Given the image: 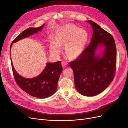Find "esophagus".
I'll return each instance as SVG.
<instances>
[{
    "mask_svg": "<svg viewBox=\"0 0 128 128\" xmlns=\"http://www.w3.org/2000/svg\"><path fill=\"white\" fill-rule=\"evenodd\" d=\"M62 65L63 68H64L66 67H67L68 63H66V62H62Z\"/></svg>",
    "mask_w": 128,
    "mask_h": 128,
    "instance_id": "esophagus-1",
    "label": "esophagus"
}]
</instances>
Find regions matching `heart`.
I'll use <instances>...</instances> for the list:
<instances>
[{"label":"heart","mask_w":128,"mask_h":128,"mask_svg":"<svg viewBox=\"0 0 128 128\" xmlns=\"http://www.w3.org/2000/svg\"><path fill=\"white\" fill-rule=\"evenodd\" d=\"M88 40V32L73 25H66L61 27L55 36V40L51 42L52 54L58 55L61 45L65 44V52L70 58H76L85 50Z\"/></svg>","instance_id":"heart-1"}]
</instances>
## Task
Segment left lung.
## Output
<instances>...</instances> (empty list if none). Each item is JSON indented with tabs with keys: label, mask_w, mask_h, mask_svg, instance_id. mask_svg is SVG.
Masks as SVG:
<instances>
[{
	"label": "left lung",
	"mask_w": 128,
	"mask_h": 128,
	"mask_svg": "<svg viewBox=\"0 0 128 128\" xmlns=\"http://www.w3.org/2000/svg\"><path fill=\"white\" fill-rule=\"evenodd\" d=\"M93 28L89 45L74 61L70 63L76 90L93 96L106 88L113 81L116 68V49L113 36L92 20L86 21ZM102 48L100 54L97 50Z\"/></svg>",
	"instance_id": "1"
}]
</instances>
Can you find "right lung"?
Here are the masks:
<instances>
[{"label":"right lung","instance_id":"right-lung-1","mask_svg":"<svg viewBox=\"0 0 128 128\" xmlns=\"http://www.w3.org/2000/svg\"><path fill=\"white\" fill-rule=\"evenodd\" d=\"M44 25L37 28H28L24 30L12 42L10 52L14 43L41 31ZM10 56L14 78L18 86L22 90L31 96L40 98H48L55 93L58 82L63 70L60 61L54 63H47L45 68L40 75L35 78H26L22 76L16 72L12 64L10 53Z\"/></svg>","mask_w":128,"mask_h":128}]
</instances>
